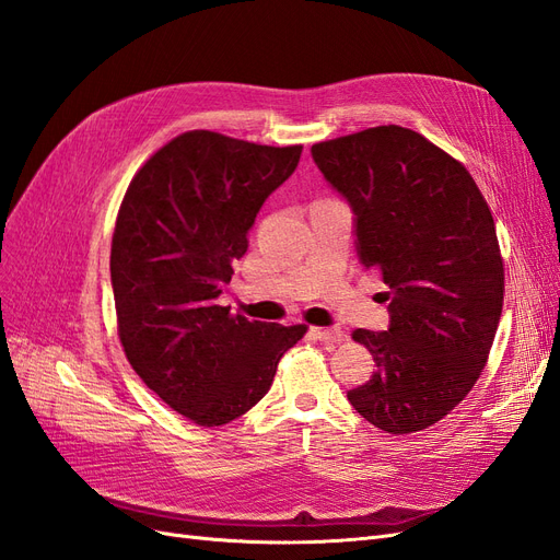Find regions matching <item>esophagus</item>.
I'll list each match as a JSON object with an SVG mask.
<instances>
[{"label":"esophagus","instance_id":"esophagus-1","mask_svg":"<svg viewBox=\"0 0 560 560\" xmlns=\"http://www.w3.org/2000/svg\"><path fill=\"white\" fill-rule=\"evenodd\" d=\"M311 336L317 338V341L327 343V346H334V343H341L343 341V334L334 329V327H313L311 329Z\"/></svg>","mask_w":560,"mask_h":560}]
</instances>
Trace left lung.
<instances>
[{"instance_id": "8db88e82", "label": "left lung", "mask_w": 560, "mask_h": 560, "mask_svg": "<svg viewBox=\"0 0 560 560\" xmlns=\"http://www.w3.org/2000/svg\"><path fill=\"white\" fill-rule=\"evenodd\" d=\"M311 154L350 206L360 264L387 284V329L352 334L376 371L348 401L383 432L425 430L467 397L493 346L504 294L493 217L465 165L409 128H369Z\"/></svg>"}]
</instances>
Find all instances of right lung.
Returning <instances> with one entry per match:
<instances>
[{
    "label": "right lung",
    "instance_id": "obj_1",
    "mask_svg": "<svg viewBox=\"0 0 560 560\" xmlns=\"http://www.w3.org/2000/svg\"><path fill=\"white\" fill-rule=\"evenodd\" d=\"M299 159V144L191 130L142 165L118 210L109 270L126 358L151 393L198 425L249 411L306 334L219 306L254 219Z\"/></svg>",
    "mask_w": 560,
    "mask_h": 560
}]
</instances>
